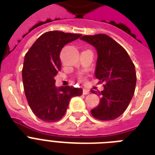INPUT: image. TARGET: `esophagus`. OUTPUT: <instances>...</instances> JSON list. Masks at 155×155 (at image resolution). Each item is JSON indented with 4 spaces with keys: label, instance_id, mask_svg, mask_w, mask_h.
I'll use <instances>...</instances> for the list:
<instances>
[{
    "label": "esophagus",
    "instance_id": "obj_1",
    "mask_svg": "<svg viewBox=\"0 0 155 155\" xmlns=\"http://www.w3.org/2000/svg\"><path fill=\"white\" fill-rule=\"evenodd\" d=\"M88 93H89V91H88V90L85 89V88H84V89H83V94H84V95H87V94H88Z\"/></svg>",
    "mask_w": 155,
    "mask_h": 155
}]
</instances>
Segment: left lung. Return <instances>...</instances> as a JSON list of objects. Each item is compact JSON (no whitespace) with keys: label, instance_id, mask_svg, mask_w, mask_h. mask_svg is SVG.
<instances>
[{"label":"left lung","instance_id":"obj_1","mask_svg":"<svg viewBox=\"0 0 155 155\" xmlns=\"http://www.w3.org/2000/svg\"><path fill=\"white\" fill-rule=\"evenodd\" d=\"M80 39L97 49L95 76L105 83L104 89L98 94L101 97V101L91 113L99 120H114L125 112L134 93L137 82L134 64L126 51L108 35H85ZM91 92L95 93L93 90Z\"/></svg>","mask_w":155,"mask_h":155}]
</instances>
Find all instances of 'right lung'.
<instances>
[{
    "instance_id": "add662e5",
    "label": "right lung",
    "mask_w": 155,
    "mask_h": 155,
    "mask_svg": "<svg viewBox=\"0 0 155 155\" xmlns=\"http://www.w3.org/2000/svg\"><path fill=\"white\" fill-rule=\"evenodd\" d=\"M80 36L58 30L44 33L25 54L22 68L25 94L31 110L40 120L46 122L60 120L70 100L82 95L81 88L57 87L54 84V76L61 69V50Z\"/></svg>"
}]
</instances>
